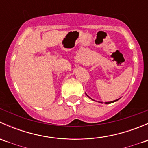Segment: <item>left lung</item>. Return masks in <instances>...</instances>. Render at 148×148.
Segmentation results:
<instances>
[{"mask_svg": "<svg viewBox=\"0 0 148 148\" xmlns=\"http://www.w3.org/2000/svg\"><path fill=\"white\" fill-rule=\"evenodd\" d=\"M86 96H87L89 98H90L89 96H88L87 95H86ZM90 99H91V98H90ZM117 100H119V99H116V100H114V101H112V102H104V104H111V103H113V102H116V101H117ZM100 102V103H103V102Z\"/></svg>", "mask_w": 148, "mask_h": 148, "instance_id": "1", "label": "left lung"}]
</instances>
